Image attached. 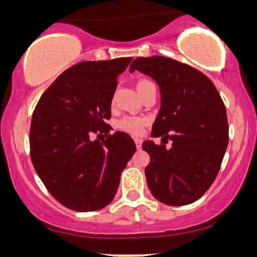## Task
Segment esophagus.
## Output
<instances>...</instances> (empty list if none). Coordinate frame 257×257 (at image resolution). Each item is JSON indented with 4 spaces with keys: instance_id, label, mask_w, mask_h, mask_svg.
I'll use <instances>...</instances> for the list:
<instances>
[{
    "instance_id": "esophagus-1",
    "label": "esophagus",
    "mask_w": 257,
    "mask_h": 257,
    "mask_svg": "<svg viewBox=\"0 0 257 257\" xmlns=\"http://www.w3.org/2000/svg\"><path fill=\"white\" fill-rule=\"evenodd\" d=\"M134 141H135V145H137V147H138V150H140L141 149V144H143V140H141V139H139V138H135Z\"/></svg>"
}]
</instances>
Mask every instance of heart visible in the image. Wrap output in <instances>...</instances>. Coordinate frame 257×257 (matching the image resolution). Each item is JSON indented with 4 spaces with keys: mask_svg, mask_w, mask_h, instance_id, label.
Masks as SVG:
<instances>
[{
    "mask_svg": "<svg viewBox=\"0 0 257 257\" xmlns=\"http://www.w3.org/2000/svg\"><path fill=\"white\" fill-rule=\"evenodd\" d=\"M150 84H152V82L149 81V79H139L137 82V89L140 93V95ZM144 124H145V120L143 118H139V117H124V118L118 120L117 128L125 133H129V134L138 135L143 132Z\"/></svg>",
    "mask_w": 257,
    "mask_h": 257,
    "instance_id": "1",
    "label": "heart"
}]
</instances>
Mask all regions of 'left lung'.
Here are the masks:
<instances>
[{"label":"left lung","instance_id":"left-lung-1","mask_svg":"<svg viewBox=\"0 0 257 257\" xmlns=\"http://www.w3.org/2000/svg\"><path fill=\"white\" fill-rule=\"evenodd\" d=\"M135 70L155 79L161 90L151 135L162 137V144H143L150 155L147 186L164 204H191L209 190L222 163L228 144L225 104L213 82L187 64L155 55L133 60L129 71Z\"/></svg>","mask_w":257,"mask_h":257}]
</instances>
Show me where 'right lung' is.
Instances as JSON below:
<instances>
[{
    "instance_id": "add662e5",
    "label": "right lung",
    "mask_w": 257,
    "mask_h": 257,
    "mask_svg": "<svg viewBox=\"0 0 257 257\" xmlns=\"http://www.w3.org/2000/svg\"><path fill=\"white\" fill-rule=\"evenodd\" d=\"M133 58L82 61L67 69L38 100L30 126V155L48 192L75 211L110 204L137 146L123 132L108 134L117 77ZM105 133L102 142L94 134Z\"/></svg>"
}]
</instances>
